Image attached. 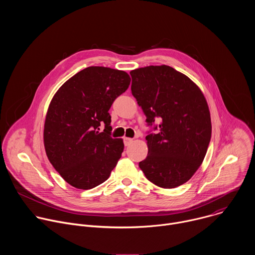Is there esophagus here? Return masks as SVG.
Segmentation results:
<instances>
[{"instance_id":"1","label":"esophagus","mask_w":255,"mask_h":255,"mask_svg":"<svg viewBox=\"0 0 255 255\" xmlns=\"http://www.w3.org/2000/svg\"><path fill=\"white\" fill-rule=\"evenodd\" d=\"M132 142H133V139H132V138L124 137V144H125V146H128V145H130Z\"/></svg>"}]
</instances>
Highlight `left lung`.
<instances>
[{"mask_svg":"<svg viewBox=\"0 0 255 255\" xmlns=\"http://www.w3.org/2000/svg\"><path fill=\"white\" fill-rule=\"evenodd\" d=\"M131 92L147 125L157 133L146 136L148 154L139 162L145 176L163 189L183 185L202 164L211 140L207 101L199 87L168 65L130 71Z\"/></svg>","mask_w":255,"mask_h":255,"instance_id":"left-lung-1","label":"left lung"}]
</instances>
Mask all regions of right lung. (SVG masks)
Segmentation results:
<instances>
[{"label":"right lung","instance_id":"obj_1","mask_svg":"<svg viewBox=\"0 0 255 255\" xmlns=\"http://www.w3.org/2000/svg\"><path fill=\"white\" fill-rule=\"evenodd\" d=\"M130 82L123 70L90 66L53 96L44 123V147L50 163L70 186L93 189L107 180L116 166L124 143L111 137L109 110Z\"/></svg>","mask_w":255,"mask_h":255}]
</instances>
